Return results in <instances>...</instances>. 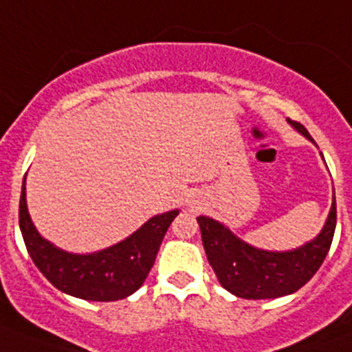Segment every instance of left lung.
Returning <instances> with one entry per match:
<instances>
[{
  "instance_id": "left-lung-1",
  "label": "left lung",
  "mask_w": 352,
  "mask_h": 352,
  "mask_svg": "<svg viewBox=\"0 0 352 352\" xmlns=\"http://www.w3.org/2000/svg\"><path fill=\"white\" fill-rule=\"evenodd\" d=\"M289 124L312 140L300 122L289 118ZM197 223L206 257L219 283L237 298L270 300L300 290L322 267L336 228V199H333L329 217L318 237L287 252H268L250 246L212 217L201 215Z\"/></svg>"
}]
</instances>
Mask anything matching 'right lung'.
<instances>
[{
    "label": "right lung",
    "instance_id": "right-lung-1",
    "mask_svg": "<svg viewBox=\"0 0 352 352\" xmlns=\"http://www.w3.org/2000/svg\"><path fill=\"white\" fill-rule=\"evenodd\" d=\"M19 197V230L27 252L40 272L58 290L87 301H117L142 287L155 257L179 210L155 215L117 245L93 254H71L43 239L30 221L25 199Z\"/></svg>",
    "mask_w": 352,
    "mask_h": 352
}]
</instances>
